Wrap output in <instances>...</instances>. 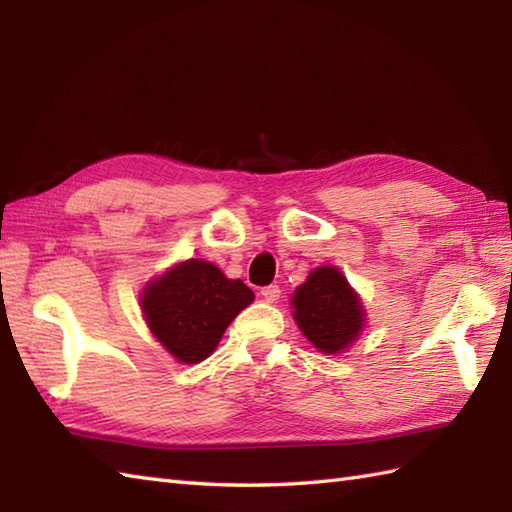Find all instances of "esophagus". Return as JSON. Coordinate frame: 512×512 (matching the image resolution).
<instances>
[{
    "instance_id": "34e87169",
    "label": "esophagus",
    "mask_w": 512,
    "mask_h": 512,
    "mask_svg": "<svg viewBox=\"0 0 512 512\" xmlns=\"http://www.w3.org/2000/svg\"><path fill=\"white\" fill-rule=\"evenodd\" d=\"M262 297L268 301V303H275L279 297H281V288L277 284H270L266 288H262Z\"/></svg>"
}]
</instances>
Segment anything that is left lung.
<instances>
[{
    "instance_id": "8db88e82",
    "label": "left lung",
    "mask_w": 512,
    "mask_h": 512,
    "mask_svg": "<svg viewBox=\"0 0 512 512\" xmlns=\"http://www.w3.org/2000/svg\"><path fill=\"white\" fill-rule=\"evenodd\" d=\"M295 321L323 354H339L365 328V310L339 268H314L292 295Z\"/></svg>"
}]
</instances>
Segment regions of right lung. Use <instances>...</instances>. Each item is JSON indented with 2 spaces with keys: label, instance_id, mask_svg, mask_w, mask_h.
<instances>
[{
  "label": "right lung",
  "instance_id": "right-lung-1",
  "mask_svg": "<svg viewBox=\"0 0 512 512\" xmlns=\"http://www.w3.org/2000/svg\"><path fill=\"white\" fill-rule=\"evenodd\" d=\"M255 295L242 279H228L204 259L176 264L149 281L140 306L151 334L180 363L209 358L239 312Z\"/></svg>",
  "mask_w": 512,
  "mask_h": 512
}]
</instances>
